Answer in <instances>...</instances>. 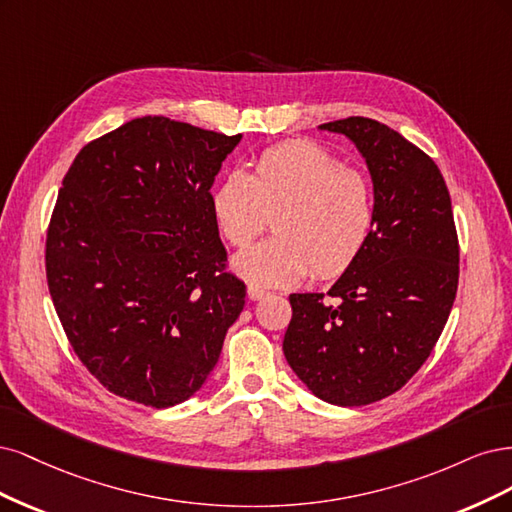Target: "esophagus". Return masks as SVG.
<instances>
[{
	"label": "esophagus",
	"mask_w": 512,
	"mask_h": 512,
	"mask_svg": "<svg viewBox=\"0 0 512 512\" xmlns=\"http://www.w3.org/2000/svg\"><path fill=\"white\" fill-rule=\"evenodd\" d=\"M246 293H249V300H251V302H257V300H261V298H266V289L255 287V285H249V289H246Z\"/></svg>",
	"instance_id": "obj_1"
}]
</instances>
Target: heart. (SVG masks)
I'll return each mask as SVG.
<instances>
[{"mask_svg":"<svg viewBox=\"0 0 512 512\" xmlns=\"http://www.w3.org/2000/svg\"><path fill=\"white\" fill-rule=\"evenodd\" d=\"M219 232L234 246L253 242L276 212L278 236L236 255L234 270L261 287L293 285L310 268L342 274L366 249L376 221L370 178L315 142L270 148L253 172H229L212 191Z\"/></svg>","mask_w":512,"mask_h":512,"instance_id":"1","label":"heart"}]
</instances>
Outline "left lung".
Segmentation results:
<instances>
[{"label": "left lung", "instance_id": "obj_1", "mask_svg": "<svg viewBox=\"0 0 512 512\" xmlns=\"http://www.w3.org/2000/svg\"><path fill=\"white\" fill-rule=\"evenodd\" d=\"M366 159L376 221L366 249L327 291L291 293L283 351L291 370L336 406H366L402 389L451 315L459 242L451 195L432 157L366 117L323 123Z\"/></svg>", "mask_w": 512, "mask_h": 512}]
</instances>
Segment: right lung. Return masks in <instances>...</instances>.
Wrapping results in <instances>:
<instances>
[{"mask_svg":"<svg viewBox=\"0 0 512 512\" xmlns=\"http://www.w3.org/2000/svg\"><path fill=\"white\" fill-rule=\"evenodd\" d=\"M242 134L166 117L89 142L63 178L46 280L74 353L110 393L153 408L189 400L244 308L210 187Z\"/></svg>","mask_w":512,"mask_h":512,"instance_id":"1","label":"right lung"}]
</instances>
